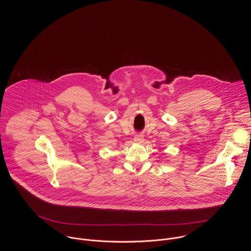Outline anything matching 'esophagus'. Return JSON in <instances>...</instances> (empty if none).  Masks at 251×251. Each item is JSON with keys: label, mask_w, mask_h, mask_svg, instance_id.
<instances>
[{"label": "esophagus", "mask_w": 251, "mask_h": 251, "mask_svg": "<svg viewBox=\"0 0 251 251\" xmlns=\"http://www.w3.org/2000/svg\"><path fill=\"white\" fill-rule=\"evenodd\" d=\"M134 141L138 142V143H142L143 141H144V138H143V136H141V135H136L134 137Z\"/></svg>", "instance_id": "obj_1"}]
</instances>
